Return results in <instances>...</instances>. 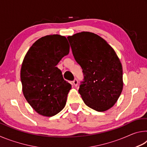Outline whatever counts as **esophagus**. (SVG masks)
I'll return each mask as SVG.
<instances>
[{"label":"esophagus","instance_id":"34e87169","mask_svg":"<svg viewBox=\"0 0 147 147\" xmlns=\"http://www.w3.org/2000/svg\"><path fill=\"white\" fill-rule=\"evenodd\" d=\"M78 80H77L76 78L74 79V80L73 81V85H74V86H77V85H78Z\"/></svg>","mask_w":147,"mask_h":147}]
</instances>
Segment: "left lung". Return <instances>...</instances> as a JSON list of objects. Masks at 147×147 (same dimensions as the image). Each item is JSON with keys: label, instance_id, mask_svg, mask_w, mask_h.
I'll return each mask as SVG.
<instances>
[{"label": "left lung", "instance_id": "obj_1", "mask_svg": "<svg viewBox=\"0 0 147 147\" xmlns=\"http://www.w3.org/2000/svg\"><path fill=\"white\" fill-rule=\"evenodd\" d=\"M74 58L82 69L78 89L87 106L97 111L111 108L123 91V67L115 52L98 35L89 32L69 36Z\"/></svg>", "mask_w": 147, "mask_h": 147}]
</instances>
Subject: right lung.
Wrapping results in <instances>:
<instances>
[{
	"label": "right lung",
	"mask_w": 147,
	"mask_h": 147,
	"mask_svg": "<svg viewBox=\"0 0 147 147\" xmlns=\"http://www.w3.org/2000/svg\"><path fill=\"white\" fill-rule=\"evenodd\" d=\"M69 48L65 37L49 35L35 42L23 59L21 69L23 94L41 115H55L65 106L71 85L56 65L69 53Z\"/></svg>",
	"instance_id": "1"
}]
</instances>
